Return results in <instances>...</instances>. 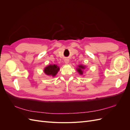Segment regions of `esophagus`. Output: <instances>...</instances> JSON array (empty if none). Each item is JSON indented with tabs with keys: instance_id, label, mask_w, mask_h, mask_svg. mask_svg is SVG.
<instances>
[{
	"instance_id": "esophagus-1",
	"label": "esophagus",
	"mask_w": 130,
	"mask_h": 130,
	"mask_svg": "<svg viewBox=\"0 0 130 130\" xmlns=\"http://www.w3.org/2000/svg\"><path fill=\"white\" fill-rule=\"evenodd\" d=\"M64 63L66 64H68L69 63V60H68V59H66V60H64Z\"/></svg>"
}]
</instances>
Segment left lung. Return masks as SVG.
I'll return each mask as SVG.
<instances>
[{
    "instance_id": "left-lung-1",
    "label": "left lung",
    "mask_w": 130,
    "mask_h": 130,
    "mask_svg": "<svg viewBox=\"0 0 130 130\" xmlns=\"http://www.w3.org/2000/svg\"><path fill=\"white\" fill-rule=\"evenodd\" d=\"M86 68V66L83 64H80L77 66V67L76 68V70L80 75H84V73L85 72V70Z\"/></svg>"
}]
</instances>
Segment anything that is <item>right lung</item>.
<instances>
[{"label": "right lung", "mask_w": 130, "mask_h": 130, "mask_svg": "<svg viewBox=\"0 0 130 130\" xmlns=\"http://www.w3.org/2000/svg\"><path fill=\"white\" fill-rule=\"evenodd\" d=\"M60 69V67L57 64H49L45 67L43 70V72L46 75L55 77Z\"/></svg>", "instance_id": "obj_1"}]
</instances>
